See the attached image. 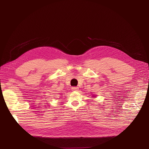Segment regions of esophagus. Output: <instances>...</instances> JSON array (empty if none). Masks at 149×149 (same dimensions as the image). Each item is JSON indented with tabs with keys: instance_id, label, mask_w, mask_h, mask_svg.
Listing matches in <instances>:
<instances>
[{
	"instance_id": "34e87169",
	"label": "esophagus",
	"mask_w": 149,
	"mask_h": 149,
	"mask_svg": "<svg viewBox=\"0 0 149 149\" xmlns=\"http://www.w3.org/2000/svg\"><path fill=\"white\" fill-rule=\"evenodd\" d=\"M71 89H72V91H78V87H72Z\"/></svg>"
}]
</instances>
